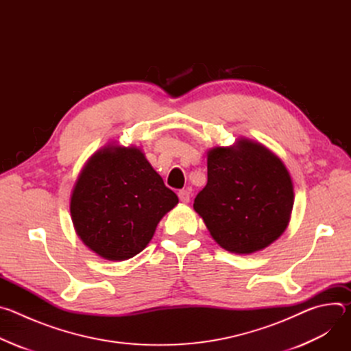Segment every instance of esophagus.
<instances>
[{
    "label": "esophagus",
    "instance_id": "obj_1",
    "mask_svg": "<svg viewBox=\"0 0 351 351\" xmlns=\"http://www.w3.org/2000/svg\"><path fill=\"white\" fill-rule=\"evenodd\" d=\"M178 195H179L180 203H183V204H187V203L190 202V191H189V190H180Z\"/></svg>",
    "mask_w": 351,
    "mask_h": 351
}]
</instances>
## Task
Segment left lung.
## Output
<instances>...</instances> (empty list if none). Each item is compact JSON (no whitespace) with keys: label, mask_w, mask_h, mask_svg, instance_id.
Returning a JSON list of instances; mask_svg holds the SVG:
<instances>
[{"label":"left lung","mask_w":351,"mask_h":351,"mask_svg":"<svg viewBox=\"0 0 351 351\" xmlns=\"http://www.w3.org/2000/svg\"><path fill=\"white\" fill-rule=\"evenodd\" d=\"M207 169L193 208L222 248L252 254L282 236L294 204L293 180L268 147L245 137L215 145L207 152Z\"/></svg>","instance_id":"8db88e82"}]
</instances>
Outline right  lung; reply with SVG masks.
Wrapping results in <instances>:
<instances>
[{"label": "right lung", "mask_w": 351, "mask_h": 351, "mask_svg": "<svg viewBox=\"0 0 351 351\" xmlns=\"http://www.w3.org/2000/svg\"><path fill=\"white\" fill-rule=\"evenodd\" d=\"M178 203L140 147L108 143L80 171L69 210L76 234L93 253L125 261L143 252Z\"/></svg>", "instance_id": "add662e5"}]
</instances>
